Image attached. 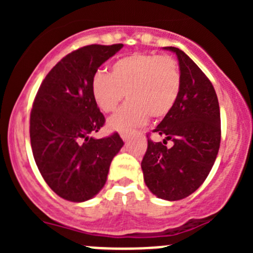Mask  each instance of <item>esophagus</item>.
<instances>
[{"label":"esophagus","mask_w":253,"mask_h":253,"mask_svg":"<svg viewBox=\"0 0 253 253\" xmlns=\"http://www.w3.org/2000/svg\"><path fill=\"white\" fill-rule=\"evenodd\" d=\"M121 138L124 139L125 142H127V141H128V138H129L128 133H127V132H121Z\"/></svg>","instance_id":"esophagus-1"}]
</instances>
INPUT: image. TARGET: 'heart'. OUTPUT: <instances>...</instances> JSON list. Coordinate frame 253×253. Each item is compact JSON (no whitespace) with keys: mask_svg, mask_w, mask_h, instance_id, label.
Wrapping results in <instances>:
<instances>
[{"mask_svg":"<svg viewBox=\"0 0 253 253\" xmlns=\"http://www.w3.org/2000/svg\"><path fill=\"white\" fill-rule=\"evenodd\" d=\"M181 73L171 56L136 52L119 58L111 65L110 75L98 71L91 78V93L101 111L114 112L125 99H131L109 125L127 132L142 126L149 116H167L177 101Z\"/></svg>","mask_w":253,"mask_h":253,"instance_id":"heart-1","label":"heart"}]
</instances>
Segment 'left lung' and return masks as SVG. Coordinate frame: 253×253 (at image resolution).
<instances>
[{
    "mask_svg": "<svg viewBox=\"0 0 253 253\" xmlns=\"http://www.w3.org/2000/svg\"><path fill=\"white\" fill-rule=\"evenodd\" d=\"M181 90L172 110L153 129L165 137L148 139L142 160L144 182L150 192L167 201H178L195 192L211 172L220 147V110L213 84L201 68L177 47ZM171 139L174 144L165 145Z\"/></svg>",
    "mask_w": 253,
    "mask_h": 253,
    "instance_id": "8db88e82",
    "label": "left lung"
}]
</instances>
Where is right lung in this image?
Returning a JSON list of instances; mask_svg holds the SVG:
<instances>
[{
  "label": "right lung",
  "instance_id": "add662e5",
  "mask_svg": "<svg viewBox=\"0 0 253 253\" xmlns=\"http://www.w3.org/2000/svg\"><path fill=\"white\" fill-rule=\"evenodd\" d=\"M124 45H88L72 51L47 73L30 112V144L40 174L63 200L84 202L104 187L124 141L117 132L89 134L105 124L91 93L98 68Z\"/></svg>",
  "mask_w": 253,
  "mask_h": 253
}]
</instances>
